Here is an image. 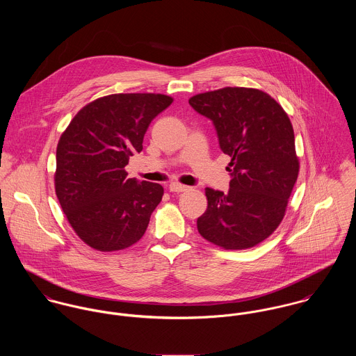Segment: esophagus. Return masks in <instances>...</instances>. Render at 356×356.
<instances>
[{
    "label": "esophagus",
    "instance_id": "1",
    "mask_svg": "<svg viewBox=\"0 0 356 356\" xmlns=\"http://www.w3.org/2000/svg\"><path fill=\"white\" fill-rule=\"evenodd\" d=\"M188 189H189V186H185V185H181V184H177V182H172V184H170V186H168V191L172 192V193L186 192Z\"/></svg>",
    "mask_w": 356,
    "mask_h": 356
}]
</instances>
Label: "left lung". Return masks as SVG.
Returning a JSON list of instances; mask_svg holds the SVG:
<instances>
[{
    "label": "left lung",
    "instance_id": "1",
    "mask_svg": "<svg viewBox=\"0 0 356 356\" xmlns=\"http://www.w3.org/2000/svg\"><path fill=\"white\" fill-rule=\"evenodd\" d=\"M189 104L212 122L220 151L232 159L230 189H205L208 207L197 230L226 250L254 247L281 223L298 179L292 123L257 89L225 88L193 96Z\"/></svg>",
    "mask_w": 356,
    "mask_h": 356
}]
</instances>
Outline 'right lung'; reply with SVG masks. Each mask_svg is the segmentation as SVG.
Returning <instances> with one entry per match:
<instances>
[{
	"label": "right lung",
	"instance_id": "obj_1",
	"mask_svg": "<svg viewBox=\"0 0 356 356\" xmlns=\"http://www.w3.org/2000/svg\"><path fill=\"white\" fill-rule=\"evenodd\" d=\"M171 102L152 93L105 96L83 106L60 137L56 195L75 233L92 248L118 251L144 236L163 186L126 178L124 167L143 151L151 122Z\"/></svg>",
	"mask_w": 356,
	"mask_h": 356
}]
</instances>
